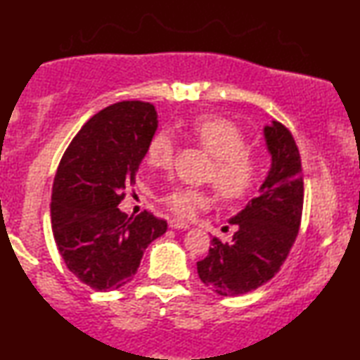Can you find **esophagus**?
Masks as SVG:
<instances>
[{
	"label": "esophagus",
	"instance_id": "esophagus-1",
	"mask_svg": "<svg viewBox=\"0 0 360 360\" xmlns=\"http://www.w3.org/2000/svg\"><path fill=\"white\" fill-rule=\"evenodd\" d=\"M169 226H170L172 229H188V228H190L188 224H186V223H181V221H179V219H170Z\"/></svg>",
	"mask_w": 360,
	"mask_h": 360
}]
</instances>
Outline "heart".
Here are the masks:
<instances>
[{
    "label": "heart",
    "instance_id": "b5f03b06",
    "mask_svg": "<svg viewBox=\"0 0 360 360\" xmlns=\"http://www.w3.org/2000/svg\"><path fill=\"white\" fill-rule=\"evenodd\" d=\"M188 134L211 157L205 179L210 180L226 201H239L252 193L260 180L262 157L248 146V137L234 122L218 116L196 117L190 122ZM174 155V139L160 129L152 134L146 149L149 165L162 169ZM162 203L180 218H191L198 208L210 206L213 196L208 190L176 185L162 195Z\"/></svg>",
    "mask_w": 360,
    "mask_h": 360
}]
</instances>
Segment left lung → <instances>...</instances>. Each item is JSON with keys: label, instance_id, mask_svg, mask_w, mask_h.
Returning <instances> with one entry per match:
<instances>
[{"label": "left lung", "instance_id": "8db88e82", "mask_svg": "<svg viewBox=\"0 0 360 360\" xmlns=\"http://www.w3.org/2000/svg\"><path fill=\"white\" fill-rule=\"evenodd\" d=\"M272 169L259 196L229 219V243L211 239L208 255L196 262L201 282L221 297L252 292L275 277L297 239L303 213L302 159L292 132L274 121L264 129Z\"/></svg>", "mask_w": 360, "mask_h": 360}]
</instances>
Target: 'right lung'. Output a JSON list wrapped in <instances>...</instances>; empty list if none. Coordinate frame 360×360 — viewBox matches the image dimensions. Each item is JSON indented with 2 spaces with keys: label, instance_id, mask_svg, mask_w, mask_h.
<instances>
[{
  "label": "right lung",
  "instance_id": "right-lung-1",
  "mask_svg": "<svg viewBox=\"0 0 360 360\" xmlns=\"http://www.w3.org/2000/svg\"><path fill=\"white\" fill-rule=\"evenodd\" d=\"M157 124L150 103H115L83 124L57 167L53 238L67 269L98 292L131 282L147 245L167 231V221L149 211L129 218L117 208Z\"/></svg>",
  "mask_w": 360,
  "mask_h": 360
}]
</instances>
